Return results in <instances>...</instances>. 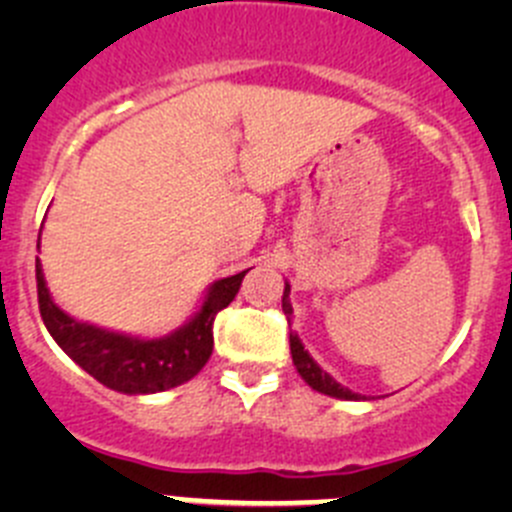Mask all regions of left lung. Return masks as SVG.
Here are the masks:
<instances>
[{"mask_svg": "<svg viewBox=\"0 0 512 512\" xmlns=\"http://www.w3.org/2000/svg\"><path fill=\"white\" fill-rule=\"evenodd\" d=\"M282 312H285L287 322H292V302H289V282H285V294H282ZM289 352H292V361H294V369L299 371V376L304 379V384L309 389L319 391L324 396H332V399H342V401H366L361 394H354L349 391L347 386L339 384L332 374L322 369L317 361L309 356L307 349H304L302 339L297 337V332L289 329Z\"/></svg>", "mask_w": 512, "mask_h": 512, "instance_id": "8db88e82", "label": "left lung"}]
</instances>
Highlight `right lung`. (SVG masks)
<instances>
[{"instance_id":"right-lung-1","label":"right lung","mask_w":512,"mask_h":512,"mask_svg":"<svg viewBox=\"0 0 512 512\" xmlns=\"http://www.w3.org/2000/svg\"><path fill=\"white\" fill-rule=\"evenodd\" d=\"M245 275L247 270H242L232 277L215 280L205 289L198 312L183 327L156 339L111 332L69 317L51 299L39 260H36V292H39L41 319L49 334L86 374L121 394L146 396L185 384L208 364L213 354L215 317L235 299Z\"/></svg>"}]
</instances>
